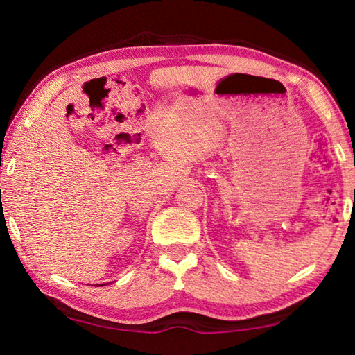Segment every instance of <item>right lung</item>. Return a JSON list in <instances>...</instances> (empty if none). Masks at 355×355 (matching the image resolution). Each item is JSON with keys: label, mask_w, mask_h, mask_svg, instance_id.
Returning a JSON list of instances; mask_svg holds the SVG:
<instances>
[{"label": "right lung", "mask_w": 355, "mask_h": 355, "mask_svg": "<svg viewBox=\"0 0 355 355\" xmlns=\"http://www.w3.org/2000/svg\"><path fill=\"white\" fill-rule=\"evenodd\" d=\"M102 285H107V284H102Z\"/></svg>", "instance_id": "right-lung-1"}]
</instances>
